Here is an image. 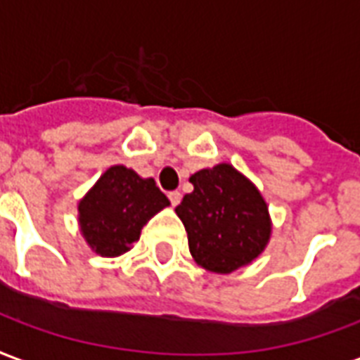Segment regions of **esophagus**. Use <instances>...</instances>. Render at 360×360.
I'll return each instance as SVG.
<instances>
[{
  "label": "esophagus",
  "instance_id": "34e87169",
  "mask_svg": "<svg viewBox=\"0 0 360 360\" xmlns=\"http://www.w3.org/2000/svg\"><path fill=\"white\" fill-rule=\"evenodd\" d=\"M169 199H170V205L176 207L180 203V199H182V193L180 191H169Z\"/></svg>",
  "mask_w": 360,
  "mask_h": 360
}]
</instances>
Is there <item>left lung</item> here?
<instances>
[{"mask_svg": "<svg viewBox=\"0 0 360 360\" xmlns=\"http://www.w3.org/2000/svg\"><path fill=\"white\" fill-rule=\"evenodd\" d=\"M176 214L188 232L195 263L228 274L251 263L270 238L269 209L261 193L232 165L203 169L190 178Z\"/></svg>", "mask_w": 360, "mask_h": 360, "instance_id": "left-lung-1", "label": "left lung"}]
</instances>
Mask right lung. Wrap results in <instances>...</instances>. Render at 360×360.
Segmentation results:
<instances>
[{"label":"right lung","mask_w":360,"mask_h":360,"mask_svg":"<svg viewBox=\"0 0 360 360\" xmlns=\"http://www.w3.org/2000/svg\"><path fill=\"white\" fill-rule=\"evenodd\" d=\"M169 205L153 178H140L122 165L111 167L80 201V230L101 257L126 253L155 212Z\"/></svg>","instance_id":"right-lung-1"}]
</instances>
